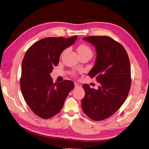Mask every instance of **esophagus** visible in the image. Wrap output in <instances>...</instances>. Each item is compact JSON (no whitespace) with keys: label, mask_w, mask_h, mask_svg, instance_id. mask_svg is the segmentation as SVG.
Instances as JSON below:
<instances>
[{"label":"esophagus","mask_w":149,"mask_h":149,"mask_svg":"<svg viewBox=\"0 0 149 149\" xmlns=\"http://www.w3.org/2000/svg\"><path fill=\"white\" fill-rule=\"evenodd\" d=\"M74 87L75 88H81V85L79 84L78 83H74Z\"/></svg>","instance_id":"1"}]
</instances>
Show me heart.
<instances>
[{"instance_id": "heart-1", "label": "heart", "mask_w": 149, "mask_h": 149, "mask_svg": "<svg viewBox=\"0 0 149 149\" xmlns=\"http://www.w3.org/2000/svg\"><path fill=\"white\" fill-rule=\"evenodd\" d=\"M78 52L79 55H83V54H89L92 55V50L89 46L85 44H81L78 47Z\"/></svg>"}]
</instances>
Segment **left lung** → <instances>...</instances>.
Masks as SVG:
<instances>
[{
    "label": "left lung",
    "mask_w": 149,
    "mask_h": 149,
    "mask_svg": "<svg viewBox=\"0 0 149 149\" xmlns=\"http://www.w3.org/2000/svg\"><path fill=\"white\" fill-rule=\"evenodd\" d=\"M83 40L96 48V61L89 75L101 85L95 89L83 84L82 109L91 119L102 120L114 114L127 97L131 84L130 61L123 45L109 37L91 36Z\"/></svg>",
    "instance_id": "1"
}]
</instances>
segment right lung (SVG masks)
Returning <instances> with one entry per match:
<instances>
[{
    "instance_id": "right-lung-1",
    "label": "right lung",
    "mask_w": 149,
    "mask_h": 149,
    "mask_svg": "<svg viewBox=\"0 0 149 149\" xmlns=\"http://www.w3.org/2000/svg\"><path fill=\"white\" fill-rule=\"evenodd\" d=\"M48 37L33 44L26 51L22 63L20 88L25 102L34 113L49 119L59 112L74 83L65 80L53 83L50 76L59 63L61 53L77 39Z\"/></svg>"
}]
</instances>
